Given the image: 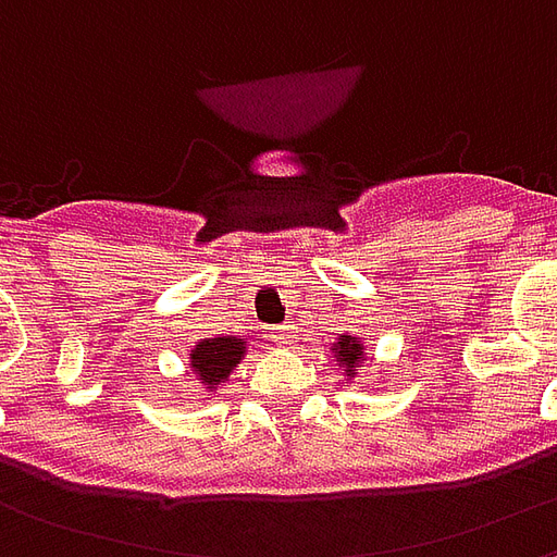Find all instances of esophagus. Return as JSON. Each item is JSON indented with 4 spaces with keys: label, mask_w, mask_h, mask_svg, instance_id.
Instances as JSON below:
<instances>
[{
    "label": "esophagus",
    "mask_w": 557,
    "mask_h": 557,
    "mask_svg": "<svg viewBox=\"0 0 557 557\" xmlns=\"http://www.w3.org/2000/svg\"><path fill=\"white\" fill-rule=\"evenodd\" d=\"M271 337H274V343L277 346H295L298 343V327L295 325H277V327H271Z\"/></svg>",
    "instance_id": "obj_1"
}]
</instances>
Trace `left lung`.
I'll use <instances>...</instances> for the list:
<instances>
[{"label":"left lung","instance_id":"1","mask_svg":"<svg viewBox=\"0 0 557 557\" xmlns=\"http://www.w3.org/2000/svg\"><path fill=\"white\" fill-rule=\"evenodd\" d=\"M337 351V361L346 367V375H355V367L363 361V343L358 337H339V343L334 346Z\"/></svg>","mask_w":557,"mask_h":557}]
</instances>
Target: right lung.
Here are the masks:
<instances>
[{"label":"right lung","instance_id":"obj_1","mask_svg":"<svg viewBox=\"0 0 557 557\" xmlns=\"http://www.w3.org/2000/svg\"><path fill=\"white\" fill-rule=\"evenodd\" d=\"M247 351V339L238 337H208L196 343L190 351V367H194L196 382L208 391H218L230 373L242 363Z\"/></svg>","mask_w":557,"mask_h":557}]
</instances>
